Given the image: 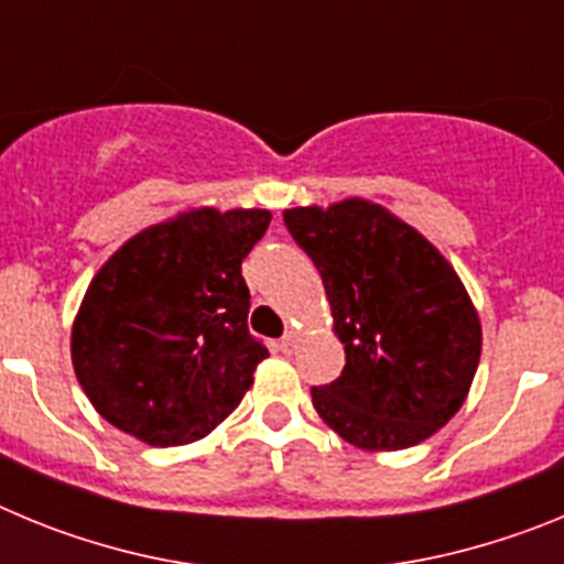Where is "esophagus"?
<instances>
[{
	"label": "esophagus",
	"mask_w": 564,
	"mask_h": 564,
	"mask_svg": "<svg viewBox=\"0 0 564 564\" xmlns=\"http://www.w3.org/2000/svg\"><path fill=\"white\" fill-rule=\"evenodd\" d=\"M296 344H299V333L296 330H288L285 338L279 341V347H282V352H293V350H296Z\"/></svg>",
	"instance_id": "obj_1"
}]
</instances>
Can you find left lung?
<instances>
[{"label": "left lung", "instance_id": "1", "mask_svg": "<svg viewBox=\"0 0 564 564\" xmlns=\"http://www.w3.org/2000/svg\"><path fill=\"white\" fill-rule=\"evenodd\" d=\"M322 273L341 376L313 387L318 417L364 452L435 435L466 403L482 327L452 262L390 208L364 197L282 212Z\"/></svg>", "mask_w": 564, "mask_h": 564}]
</instances>
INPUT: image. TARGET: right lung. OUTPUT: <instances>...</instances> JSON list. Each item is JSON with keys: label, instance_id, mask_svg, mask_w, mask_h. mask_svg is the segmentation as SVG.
<instances>
[{"label": "right lung", "instance_id": "add662e5", "mask_svg": "<svg viewBox=\"0 0 564 564\" xmlns=\"http://www.w3.org/2000/svg\"><path fill=\"white\" fill-rule=\"evenodd\" d=\"M268 208L194 206L129 237L73 318L84 395L115 430L166 449L217 430L268 350L248 333L242 259Z\"/></svg>", "mask_w": 564, "mask_h": 564}]
</instances>
